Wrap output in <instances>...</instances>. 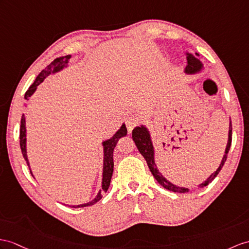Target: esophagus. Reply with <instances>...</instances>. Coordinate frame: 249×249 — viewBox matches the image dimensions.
I'll list each match as a JSON object with an SVG mask.
<instances>
[{
  "mask_svg": "<svg viewBox=\"0 0 249 249\" xmlns=\"http://www.w3.org/2000/svg\"><path fill=\"white\" fill-rule=\"evenodd\" d=\"M139 123H141V117H139L138 115H132V116H129L125 120V124H126V128H128V131L131 132L136 125H138Z\"/></svg>",
  "mask_w": 249,
  "mask_h": 249,
  "instance_id": "obj_1",
  "label": "esophagus"
}]
</instances>
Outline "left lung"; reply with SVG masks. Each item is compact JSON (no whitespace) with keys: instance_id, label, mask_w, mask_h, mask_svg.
Wrapping results in <instances>:
<instances>
[{"instance_id":"1","label":"left lung","mask_w":249,"mask_h":249,"mask_svg":"<svg viewBox=\"0 0 249 249\" xmlns=\"http://www.w3.org/2000/svg\"><path fill=\"white\" fill-rule=\"evenodd\" d=\"M197 54V53H196ZM187 61H188V65L186 66V71L187 72H195L196 71H198L201 69V62L198 61L197 59H196L195 57L192 56V54H188L187 57ZM132 138L133 141H134L136 147L138 149L139 152L144 157L145 161L148 163V167L150 169V171L152 172L153 177L155 178V179L159 181L160 185H161L163 188H166L167 190H170L173 192H178V193H185L189 191L188 188H183V187H178L173 185L170 181L167 180L165 178L162 177V175L157 170V167L154 162V150H153V145H152V142H151V138H150V134L149 132L147 131V129L144 128V126H137L132 132ZM231 139H232V126H231V123H230L229 125V135H228V143H227V147L225 150V154L223 156V160L220 167L217 168V170L211 175V177L205 180V183L202 184V187L204 186H207L209 183H211L212 180L215 178V177L219 172L221 171V169L223 168L224 163H225L226 160H227V156H228V152H229V149H230V145H231Z\"/></svg>"}]
</instances>
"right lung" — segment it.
Wrapping results in <instances>:
<instances>
[{
  "mask_svg": "<svg viewBox=\"0 0 249 249\" xmlns=\"http://www.w3.org/2000/svg\"><path fill=\"white\" fill-rule=\"evenodd\" d=\"M71 56L68 54V56H63V57H59L53 60L52 63L48 64L46 68L42 71L40 74L36 78V80L34 81V83L28 88V89L26 90L25 93V99L28 100V98L30 96L34 94V92L37 89V87L39 84L44 80V79L51 75L52 72L58 71L59 70H61L63 66L69 62ZM25 117H24V114L22 115L21 118V126H20V147H21V151L24 160H26L27 166L29 167V162L27 160V155H26V131H25ZM126 133V128L125 125L123 124V126L119 129V131L115 134L111 139L104 142V147H105V160H104V175H102V191L107 192V190L108 189V186H110L111 183V178L113 175V170H114V161H113V152L114 149L116 147V144L119 141V138H121L123 136H125ZM32 173V171H30ZM102 197L101 193L99 192L98 196H96L95 199H93L92 202H89L88 204H82V205H71L70 207L71 208H81V207H88V206H92L94 204H96L99 199Z\"/></svg>",
  "mask_w": 249,
  "mask_h": 249,
  "instance_id": "add662e5",
  "label": "right lung"
}]
</instances>
